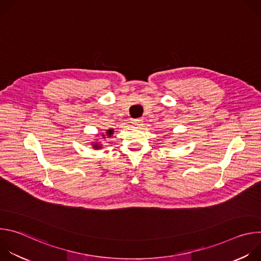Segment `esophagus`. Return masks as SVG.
Returning a JSON list of instances; mask_svg holds the SVG:
<instances>
[{
	"instance_id": "1",
	"label": "esophagus",
	"mask_w": 261,
	"mask_h": 261,
	"mask_svg": "<svg viewBox=\"0 0 261 261\" xmlns=\"http://www.w3.org/2000/svg\"><path fill=\"white\" fill-rule=\"evenodd\" d=\"M142 125H143V124H142V120H140V119L133 121V126H134V128H141Z\"/></svg>"
}]
</instances>
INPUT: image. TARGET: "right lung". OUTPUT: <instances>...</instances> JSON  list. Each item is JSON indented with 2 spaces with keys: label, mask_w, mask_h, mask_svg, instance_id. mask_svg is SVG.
I'll return each instance as SVG.
<instances>
[{
  "label": "right lung",
  "mask_w": 261,
  "mask_h": 261,
  "mask_svg": "<svg viewBox=\"0 0 261 261\" xmlns=\"http://www.w3.org/2000/svg\"><path fill=\"white\" fill-rule=\"evenodd\" d=\"M105 134H107L106 136L105 135L104 133L102 134V138H103V139H105L106 136H107L108 138H110L111 136H113V134H114V129L106 130V133ZM91 144H92L94 150H101V148L103 147V144H102L101 141H99V139H95V142H91Z\"/></svg>",
  "instance_id": "add662e5"
}]
</instances>
